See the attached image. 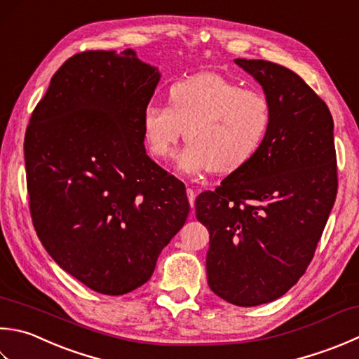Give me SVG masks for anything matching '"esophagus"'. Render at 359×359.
<instances>
[{
	"mask_svg": "<svg viewBox=\"0 0 359 359\" xmlns=\"http://www.w3.org/2000/svg\"><path fill=\"white\" fill-rule=\"evenodd\" d=\"M187 194H188V201H189V205H191V208L194 207V201H196V193L193 191L191 188L187 189Z\"/></svg>",
	"mask_w": 359,
	"mask_h": 359,
	"instance_id": "obj_1",
	"label": "esophagus"
}]
</instances>
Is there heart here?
<instances>
[{
    "label": "heart",
    "mask_w": 359,
    "mask_h": 359,
    "mask_svg": "<svg viewBox=\"0 0 359 359\" xmlns=\"http://www.w3.org/2000/svg\"><path fill=\"white\" fill-rule=\"evenodd\" d=\"M271 124L272 105L263 90L215 73L174 82L168 105L151 102L142 115L144 143L157 160L171 157L185 130L177 166L188 174L240 171L262 149Z\"/></svg>",
    "instance_id": "heart-1"
}]
</instances>
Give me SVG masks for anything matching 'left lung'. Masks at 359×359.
Wrapping results in <instances>:
<instances>
[{
  "label": "left lung",
  "instance_id": "8db88e82",
  "mask_svg": "<svg viewBox=\"0 0 359 359\" xmlns=\"http://www.w3.org/2000/svg\"><path fill=\"white\" fill-rule=\"evenodd\" d=\"M263 87L272 124L262 149L196 199L210 231L208 286L238 306L282 297L304 276L338 191L333 118L291 69L235 59Z\"/></svg>",
  "mask_w": 359,
  "mask_h": 359
}]
</instances>
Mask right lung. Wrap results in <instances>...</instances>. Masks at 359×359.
<instances>
[{"mask_svg": "<svg viewBox=\"0 0 359 359\" xmlns=\"http://www.w3.org/2000/svg\"><path fill=\"white\" fill-rule=\"evenodd\" d=\"M160 73L135 51H86L53 76L25 135L29 208L51 258L90 290L144 285L189 213L185 185L144 149Z\"/></svg>", "mask_w": 359, "mask_h": 359, "instance_id": "obj_1", "label": "right lung"}]
</instances>
